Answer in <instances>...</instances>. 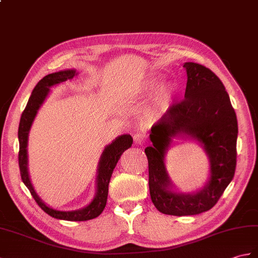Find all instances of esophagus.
Segmentation results:
<instances>
[{
  "mask_svg": "<svg viewBox=\"0 0 258 258\" xmlns=\"http://www.w3.org/2000/svg\"><path fill=\"white\" fill-rule=\"evenodd\" d=\"M134 142H135L136 145H142L143 146L144 144H145V136H144L143 134L137 133V134L134 135Z\"/></svg>",
  "mask_w": 258,
  "mask_h": 258,
  "instance_id": "1",
  "label": "esophagus"
}]
</instances>
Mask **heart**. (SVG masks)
<instances>
[{
	"mask_svg": "<svg viewBox=\"0 0 258 258\" xmlns=\"http://www.w3.org/2000/svg\"><path fill=\"white\" fill-rule=\"evenodd\" d=\"M156 87H157V83H155V82L149 83L148 90L155 89ZM168 93H169V90H167V89L164 90V91L160 93L157 101L155 102V104L152 107H149L148 111H147V117L149 119H157L161 116V114H163V113H164V105H165L166 101H167V95H168Z\"/></svg>",
	"mask_w": 258,
	"mask_h": 258,
	"instance_id": "obj_1",
	"label": "heart"
}]
</instances>
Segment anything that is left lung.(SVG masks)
Listing matches in <instances>:
<instances>
[{"label":"left lung","instance_id":"8db88e82","mask_svg":"<svg viewBox=\"0 0 258 258\" xmlns=\"http://www.w3.org/2000/svg\"><path fill=\"white\" fill-rule=\"evenodd\" d=\"M183 68L188 76L184 99L173 103L153 125L149 135L153 145L145 148L154 206L161 213L178 217L199 214L215 206L234 177L237 155L236 114L222 81L200 63L185 62ZM180 134L202 142L211 158V180L195 195L176 194L168 189L164 153L171 137Z\"/></svg>","mask_w":258,"mask_h":258}]
</instances>
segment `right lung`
<instances>
[{"mask_svg":"<svg viewBox=\"0 0 258 258\" xmlns=\"http://www.w3.org/2000/svg\"><path fill=\"white\" fill-rule=\"evenodd\" d=\"M76 75L75 70H64L59 71V73L47 75L41 79L36 87L34 88L33 92L29 97V100L26 104L25 110L23 111L20 126H19V141H20V151H19V165L20 171L23 182L25 183L28 188L29 192L33 196L36 203L43 209V210L49 214L50 217L56 218L59 220L66 221H87L99 217L104 210L107 192H109V183L111 180V176L113 169L115 168L116 163L118 161L121 155L124 151H126L133 144V139L131 135H122L112 142L109 146H106L102 153V156L99 163V171H98V180H97V195L93 201L86 208L81 210L66 212V211H57L55 209L47 207L45 203L41 201L38 196L36 195L33 185L31 183L27 171V137L28 132L31 128V125L34 121L37 110L43 104L44 100L46 99L49 88L57 83L63 82L68 79H73Z\"/></svg>","mask_w":258,"mask_h":258,"instance_id":"right-lung-1","label":"right lung"}]
</instances>
